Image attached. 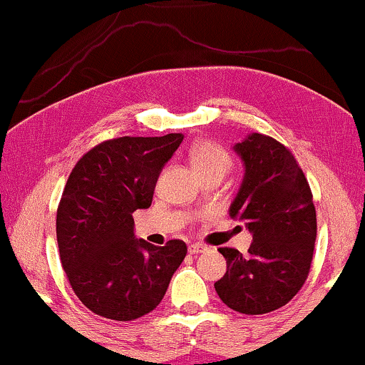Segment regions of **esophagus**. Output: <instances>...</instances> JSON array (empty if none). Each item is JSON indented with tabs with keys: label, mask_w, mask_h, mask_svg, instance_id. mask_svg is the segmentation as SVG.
<instances>
[{
	"label": "esophagus",
	"mask_w": 365,
	"mask_h": 365,
	"mask_svg": "<svg viewBox=\"0 0 365 365\" xmlns=\"http://www.w3.org/2000/svg\"><path fill=\"white\" fill-rule=\"evenodd\" d=\"M188 252H190V254L207 252V247L202 245V244H190V245H188Z\"/></svg>",
	"instance_id": "34e87169"
}]
</instances>
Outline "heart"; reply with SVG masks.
I'll return each mask as SVG.
<instances>
[{
  "instance_id": "1",
  "label": "heart",
  "mask_w": 365,
  "mask_h": 365,
  "mask_svg": "<svg viewBox=\"0 0 365 365\" xmlns=\"http://www.w3.org/2000/svg\"><path fill=\"white\" fill-rule=\"evenodd\" d=\"M190 161L197 175L207 171H226L232 166V156L212 142H199L190 150Z\"/></svg>"
}]
</instances>
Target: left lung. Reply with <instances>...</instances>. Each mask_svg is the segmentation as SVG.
Instances as JSON below:
<instances>
[{"label":"left lung","instance_id":"left-lung-1","mask_svg":"<svg viewBox=\"0 0 365 365\" xmlns=\"http://www.w3.org/2000/svg\"><path fill=\"white\" fill-rule=\"evenodd\" d=\"M233 150L244 180L230 216L252 235L249 255L220 249L226 273L215 283L220 299L242 314H266L288 304L302 288L316 244V207L293 154L262 133H249Z\"/></svg>","mask_w":365,"mask_h":365}]
</instances>
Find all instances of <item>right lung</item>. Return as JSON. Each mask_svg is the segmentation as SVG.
<instances>
[{
  "mask_svg": "<svg viewBox=\"0 0 365 365\" xmlns=\"http://www.w3.org/2000/svg\"><path fill=\"white\" fill-rule=\"evenodd\" d=\"M183 133L120 137L96 145L75 165L56 215L61 266L89 311L133 321L158 307L187 245L135 238L132 215L153 202L156 182Z\"/></svg>",
  "mask_w": 365,
  "mask_h": 365,
  "instance_id": "add662e5",
  "label": "right lung"
}]
</instances>
